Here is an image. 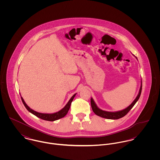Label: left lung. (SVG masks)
Here are the masks:
<instances>
[{
  "label": "left lung",
  "instance_id": "obj_1",
  "mask_svg": "<svg viewBox=\"0 0 160 160\" xmlns=\"http://www.w3.org/2000/svg\"><path fill=\"white\" fill-rule=\"evenodd\" d=\"M136 58L137 59L136 57ZM142 79H141L140 88L139 92H138V93L136 98H135V100L132 102V103L129 107H128L127 108H126L124 110L118 111V112H107V111L102 110L97 107V105H96L95 102H94V100L92 98H91V99L92 109V110H93V112L95 114H97V116H100L102 118H103L109 119H119L121 118H122L123 116H124L132 109V108L136 103V102L138 101V98L140 96L141 92H142Z\"/></svg>",
  "mask_w": 160,
  "mask_h": 160
}]
</instances>
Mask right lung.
<instances>
[{"label":"right lung","instance_id":"1","mask_svg":"<svg viewBox=\"0 0 160 160\" xmlns=\"http://www.w3.org/2000/svg\"><path fill=\"white\" fill-rule=\"evenodd\" d=\"M76 95V93H74L71 97V98L69 99L68 102L67 103V105L62 110H60V111H58L56 113H39V112H36V111L32 110L31 108H29L27 105V104L25 103V102L23 100V97L22 96H21V98H22V100L23 102V103L24 104V107L28 110V112H29L32 114L35 115L36 116L41 118L42 119H44V120H46V121H54L58 120V119H59L62 118H63L65 116H66V114L68 113L69 109L71 104V102L73 100V98H74Z\"/></svg>","mask_w":160,"mask_h":160}]
</instances>
